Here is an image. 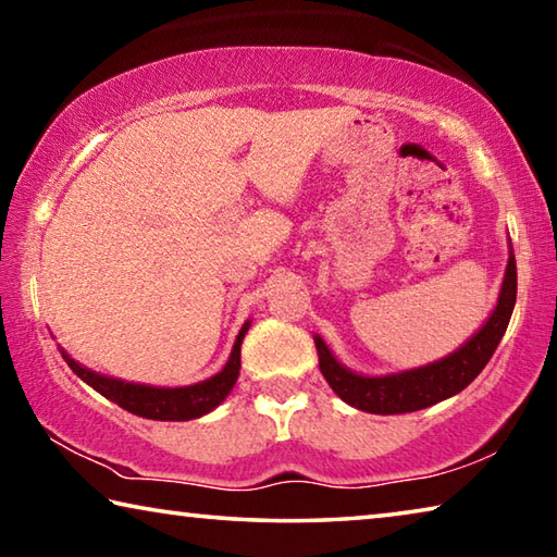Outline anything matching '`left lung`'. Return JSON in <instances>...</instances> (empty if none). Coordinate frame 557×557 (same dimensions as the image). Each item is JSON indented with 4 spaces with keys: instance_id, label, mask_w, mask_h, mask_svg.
Instances as JSON below:
<instances>
[{
    "instance_id": "left-lung-1",
    "label": "left lung",
    "mask_w": 557,
    "mask_h": 557,
    "mask_svg": "<svg viewBox=\"0 0 557 557\" xmlns=\"http://www.w3.org/2000/svg\"><path fill=\"white\" fill-rule=\"evenodd\" d=\"M516 305V258L513 250L508 252V265L504 275L502 292L492 317L486 319L484 326L469 338L457 351L440 358L435 363L420 366L403 373L388 375H361L348 371L329 351L322 336H314L317 354H319V371L332 385V391L344 403L354 408L373 414H400L430 408L440 400H447L484 371L488 358L494 356L498 342L506 334V326L511 322Z\"/></svg>"
}]
</instances>
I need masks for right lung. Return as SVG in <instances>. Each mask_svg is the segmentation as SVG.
I'll use <instances>...</instances> for the list:
<instances>
[{"instance_id": "right-lung-1", "label": "right lung", "mask_w": 557, "mask_h": 557, "mask_svg": "<svg viewBox=\"0 0 557 557\" xmlns=\"http://www.w3.org/2000/svg\"><path fill=\"white\" fill-rule=\"evenodd\" d=\"M248 329L250 322H245L233 344L228 363L223 366L221 373L211 375L209 381L184 385V388H154V385L110 379V375L96 373L86 369V366H81L78 361H73L63 348L61 356L81 381H86L92 391L106 395L108 400L117 403L122 410L139 414V418L147 420H194L201 418L206 412H211L213 408H219V405L228 398V393L233 391V385L238 381L240 373V344L245 334H248Z\"/></svg>"}]
</instances>
